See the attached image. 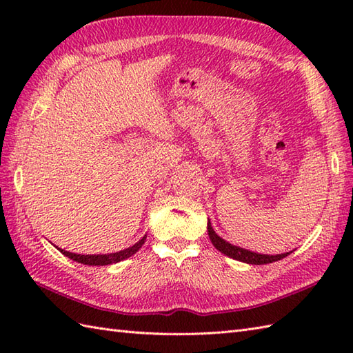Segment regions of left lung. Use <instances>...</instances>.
<instances>
[{"label": "left lung", "instance_id": "8db88e82", "mask_svg": "<svg viewBox=\"0 0 353 353\" xmlns=\"http://www.w3.org/2000/svg\"><path fill=\"white\" fill-rule=\"evenodd\" d=\"M208 235L216 250H220L223 254H226V256H229L232 259L241 261V262H245V264H252V265H264V264H270V262L281 261L291 253V252H287V253H281V254H261L256 252L243 249V247H239V245L230 244L226 241V239H223L221 236L215 234V230L211 226V221L209 220H208Z\"/></svg>", "mask_w": 353, "mask_h": 353}]
</instances>
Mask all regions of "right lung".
<instances>
[{"instance_id":"add662e5","label":"right lung","mask_w":353,"mask_h":353,"mask_svg":"<svg viewBox=\"0 0 353 353\" xmlns=\"http://www.w3.org/2000/svg\"><path fill=\"white\" fill-rule=\"evenodd\" d=\"M145 238L147 235L142 236L137 244H133L132 247H127L124 250H119L115 253H104V254H77V253H71V252H66L63 249H59L61 253H63L65 256H68L70 259L79 262V264H85V265H109V264H117L119 261H124L127 258H130L132 254L137 253L142 244L145 243Z\"/></svg>"}]
</instances>
